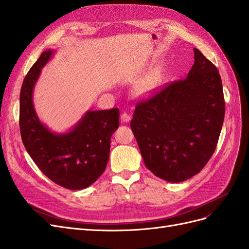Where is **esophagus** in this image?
<instances>
[{"instance_id": "34e87169", "label": "esophagus", "mask_w": 249, "mask_h": 249, "mask_svg": "<svg viewBox=\"0 0 249 249\" xmlns=\"http://www.w3.org/2000/svg\"><path fill=\"white\" fill-rule=\"evenodd\" d=\"M130 116L128 115V113H126V112H123L122 115H121V121H122V122H124V123H127V122H129L130 121Z\"/></svg>"}]
</instances>
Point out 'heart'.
Here are the masks:
<instances>
[{"label":"heart","instance_id":"obj_1","mask_svg":"<svg viewBox=\"0 0 249 249\" xmlns=\"http://www.w3.org/2000/svg\"><path fill=\"white\" fill-rule=\"evenodd\" d=\"M158 83H159V75L153 74L150 77H148L147 79L143 80L137 85L136 93L139 96L148 95L149 93H151V91L156 88Z\"/></svg>","mask_w":249,"mask_h":249}]
</instances>
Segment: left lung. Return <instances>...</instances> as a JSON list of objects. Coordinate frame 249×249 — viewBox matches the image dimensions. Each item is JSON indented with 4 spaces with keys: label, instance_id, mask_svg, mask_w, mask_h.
I'll use <instances>...</instances> for the list:
<instances>
[{
    "label": "left lung",
    "instance_id": "obj_1",
    "mask_svg": "<svg viewBox=\"0 0 249 249\" xmlns=\"http://www.w3.org/2000/svg\"><path fill=\"white\" fill-rule=\"evenodd\" d=\"M194 58L187 78L137 103L130 123L145 166L169 182L184 181L201 171L223 125L219 71L198 49Z\"/></svg>",
    "mask_w": 249,
    "mask_h": 249
}]
</instances>
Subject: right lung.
I'll return each mask as SVG.
<instances>
[{
    "mask_svg": "<svg viewBox=\"0 0 249 249\" xmlns=\"http://www.w3.org/2000/svg\"><path fill=\"white\" fill-rule=\"evenodd\" d=\"M52 55V50L42 52L24 79L19 95L20 136L26 150L48 178L63 188L81 190L104 172L120 111L89 110L69 132L49 130L35 112L32 94L41 69Z\"/></svg>",
    "mask_w": 249,
    "mask_h": 249,
    "instance_id": "add662e5",
    "label": "right lung"
}]
</instances>
